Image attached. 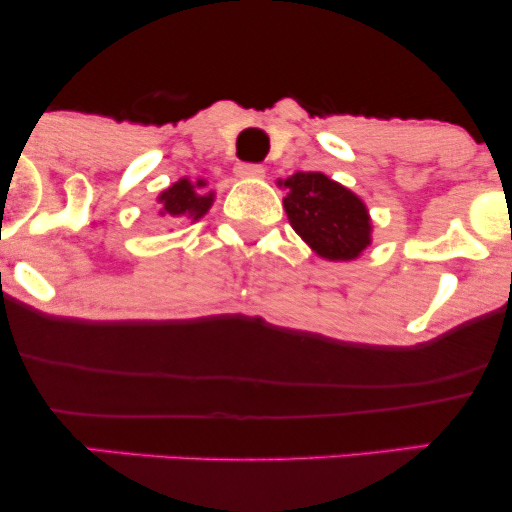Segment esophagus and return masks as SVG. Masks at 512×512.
Returning a JSON list of instances; mask_svg holds the SVG:
<instances>
[{
	"label": "esophagus",
	"mask_w": 512,
	"mask_h": 512,
	"mask_svg": "<svg viewBox=\"0 0 512 512\" xmlns=\"http://www.w3.org/2000/svg\"><path fill=\"white\" fill-rule=\"evenodd\" d=\"M233 173H236V178H240V180L264 178V168L255 166V163H238V166L233 168Z\"/></svg>",
	"instance_id": "obj_1"
}]
</instances>
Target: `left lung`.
<instances>
[{
  "label": "left lung",
  "mask_w": 512,
  "mask_h": 512,
  "mask_svg": "<svg viewBox=\"0 0 512 512\" xmlns=\"http://www.w3.org/2000/svg\"><path fill=\"white\" fill-rule=\"evenodd\" d=\"M284 209L293 231L317 257L327 262H351L373 243V221L356 192L325 173H293L279 180Z\"/></svg>",
  "instance_id": "obj_1"
}]
</instances>
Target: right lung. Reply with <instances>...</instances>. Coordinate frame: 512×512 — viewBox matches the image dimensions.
<instances>
[{
	"instance_id": "1",
	"label": "right lung",
	"mask_w": 512,
	"mask_h": 512,
	"mask_svg": "<svg viewBox=\"0 0 512 512\" xmlns=\"http://www.w3.org/2000/svg\"><path fill=\"white\" fill-rule=\"evenodd\" d=\"M209 182L204 178L190 180L180 178L178 182L166 187L161 195L156 197L158 202V216H163L166 221H180L187 219L197 223L214 204V190H207Z\"/></svg>"
}]
</instances>
